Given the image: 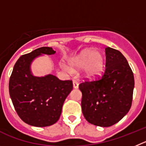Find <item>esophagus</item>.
Listing matches in <instances>:
<instances>
[{
	"instance_id": "1",
	"label": "esophagus",
	"mask_w": 146,
	"mask_h": 146,
	"mask_svg": "<svg viewBox=\"0 0 146 146\" xmlns=\"http://www.w3.org/2000/svg\"><path fill=\"white\" fill-rule=\"evenodd\" d=\"M73 88H74V89H78V84L76 81H73Z\"/></svg>"
}]
</instances>
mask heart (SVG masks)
<instances>
[{"label": "heart", "instance_id": "1", "mask_svg": "<svg viewBox=\"0 0 146 146\" xmlns=\"http://www.w3.org/2000/svg\"><path fill=\"white\" fill-rule=\"evenodd\" d=\"M70 65L76 69L84 68V76L89 79L100 78L106 70L104 54L100 49L86 48L70 60ZM62 68L66 71H71L68 67Z\"/></svg>", "mask_w": 146, "mask_h": 146}]
</instances>
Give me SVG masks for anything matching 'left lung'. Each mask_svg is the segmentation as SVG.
Masks as SVG:
<instances>
[{"mask_svg": "<svg viewBox=\"0 0 146 146\" xmlns=\"http://www.w3.org/2000/svg\"><path fill=\"white\" fill-rule=\"evenodd\" d=\"M106 71L102 78L79 84L81 109L89 123L102 127L119 122L132 106L135 80L127 59L119 51L106 48Z\"/></svg>", "mask_w": 146, "mask_h": 146, "instance_id": "left-lung-1", "label": "left lung"}]
</instances>
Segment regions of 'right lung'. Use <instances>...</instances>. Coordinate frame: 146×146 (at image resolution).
<instances>
[{
	"label": "right lung",
	"mask_w": 146,
	"mask_h": 146,
	"mask_svg": "<svg viewBox=\"0 0 146 146\" xmlns=\"http://www.w3.org/2000/svg\"><path fill=\"white\" fill-rule=\"evenodd\" d=\"M56 53L51 47H41L22 55L14 65L9 80V94L15 111L26 124L44 127L59 120L62 108L73 89L72 81H61L52 74H33L31 64L42 54Z\"/></svg>",
	"instance_id": "obj_1"
}]
</instances>
